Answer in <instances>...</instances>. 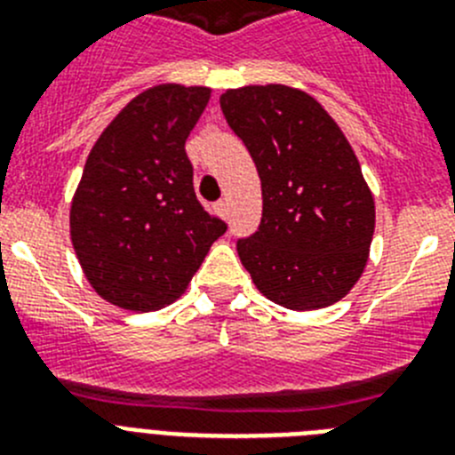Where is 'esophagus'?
Masks as SVG:
<instances>
[{"label": "esophagus", "mask_w": 455, "mask_h": 455, "mask_svg": "<svg viewBox=\"0 0 455 455\" xmlns=\"http://www.w3.org/2000/svg\"><path fill=\"white\" fill-rule=\"evenodd\" d=\"M216 212L225 219V216H228V203H225V200H219V203H216Z\"/></svg>", "instance_id": "obj_1"}]
</instances>
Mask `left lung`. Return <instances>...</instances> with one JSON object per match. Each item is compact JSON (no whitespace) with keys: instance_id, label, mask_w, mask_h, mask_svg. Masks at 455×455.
<instances>
[{"instance_id":"1","label":"left lung","mask_w":455,"mask_h":455,"mask_svg":"<svg viewBox=\"0 0 455 455\" xmlns=\"http://www.w3.org/2000/svg\"><path fill=\"white\" fill-rule=\"evenodd\" d=\"M220 108L262 182V223L236 252L268 300L296 312L335 305L369 262L376 204L331 114L284 84L230 88Z\"/></svg>"}]
</instances>
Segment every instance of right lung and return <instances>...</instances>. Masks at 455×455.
Segmentation results:
<instances>
[{
    "instance_id": "add662e5",
    "label": "right lung",
    "mask_w": 455,
    "mask_h": 455,
    "mask_svg": "<svg viewBox=\"0 0 455 455\" xmlns=\"http://www.w3.org/2000/svg\"><path fill=\"white\" fill-rule=\"evenodd\" d=\"M212 98L207 86L139 92L91 148L70 204V239L100 299L152 312L187 291L225 232L193 191L184 143Z\"/></svg>"
}]
</instances>
